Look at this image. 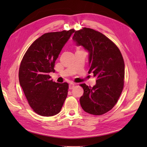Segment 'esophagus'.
Masks as SVG:
<instances>
[{"mask_svg":"<svg viewBox=\"0 0 147 147\" xmlns=\"http://www.w3.org/2000/svg\"><path fill=\"white\" fill-rule=\"evenodd\" d=\"M74 87V83H70L69 85V88L70 90L73 89Z\"/></svg>","mask_w":147,"mask_h":147,"instance_id":"1","label":"esophagus"}]
</instances>
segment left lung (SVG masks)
Here are the masks:
<instances>
[{
	"instance_id": "1",
	"label": "left lung",
	"mask_w": 147,
	"mask_h": 147,
	"mask_svg": "<svg viewBox=\"0 0 147 147\" xmlns=\"http://www.w3.org/2000/svg\"><path fill=\"white\" fill-rule=\"evenodd\" d=\"M77 46L88 52V73L96 77L92 88L81 84L84 93L80 99L87 113L102 115L114 107L123 91L124 62L117 47L102 33L88 28L76 31L73 37Z\"/></svg>"
}]
</instances>
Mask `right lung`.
Here are the masks:
<instances>
[{
  "label": "right lung",
  "instance_id": "right-lung-1",
  "mask_svg": "<svg viewBox=\"0 0 147 147\" xmlns=\"http://www.w3.org/2000/svg\"><path fill=\"white\" fill-rule=\"evenodd\" d=\"M74 30L43 34L36 39L22 59L19 80L30 107L42 116L61 111L67 95L68 84L51 80L55 61Z\"/></svg>",
  "mask_w": 147,
  "mask_h": 147
}]
</instances>
